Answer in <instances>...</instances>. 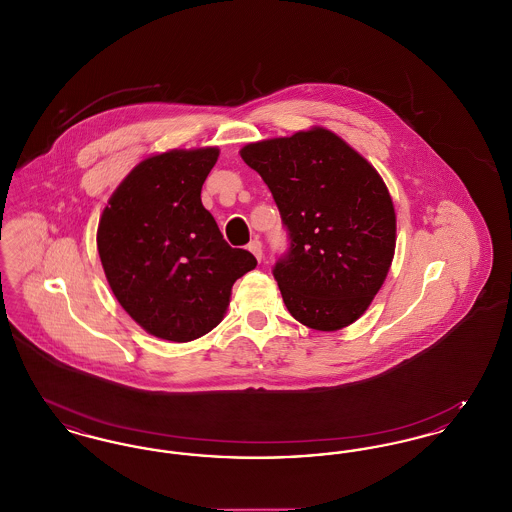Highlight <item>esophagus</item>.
<instances>
[{"label":"esophagus","instance_id":"1","mask_svg":"<svg viewBox=\"0 0 512 512\" xmlns=\"http://www.w3.org/2000/svg\"><path fill=\"white\" fill-rule=\"evenodd\" d=\"M247 249H249V251L255 255V259H257V261H261V259H263V245H261L259 240H253V242H249Z\"/></svg>","mask_w":512,"mask_h":512}]
</instances>
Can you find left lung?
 Masks as SVG:
<instances>
[{"mask_svg": "<svg viewBox=\"0 0 512 512\" xmlns=\"http://www.w3.org/2000/svg\"><path fill=\"white\" fill-rule=\"evenodd\" d=\"M259 172L290 232L272 270L295 320L336 332L365 315L395 253V209L386 182L328 128L240 149Z\"/></svg>", "mask_w": 512, "mask_h": 512, "instance_id": "obj_1", "label": "left lung"}]
</instances>
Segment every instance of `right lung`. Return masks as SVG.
Returning <instances> with one entry per match:
<instances>
[{
  "instance_id": "right-lung-1",
  "label": "right lung",
  "mask_w": 512,
  "mask_h": 512,
  "mask_svg": "<svg viewBox=\"0 0 512 512\" xmlns=\"http://www.w3.org/2000/svg\"><path fill=\"white\" fill-rule=\"evenodd\" d=\"M219 147L169 149L140 161L98 226L105 278L122 309L161 340H197L226 315L232 286L257 259L224 242L201 203Z\"/></svg>"
}]
</instances>
